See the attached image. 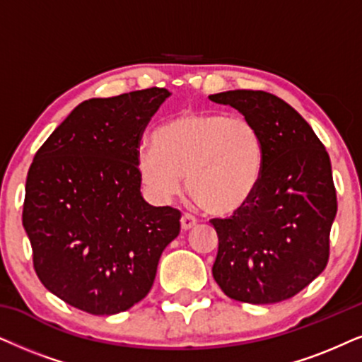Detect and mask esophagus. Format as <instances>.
Segmentation results:
<instances>
[{
    "mask_svg": "<svg viewBox=\"0 0 362 362\" xmlns=\"http://www.w3.org/2000/svg\"><path fill=\"white\" fill-rule=\"evenodd\" d=\"M180 226H182V228H184V230H190L192 227L197 226V218L190 214H184V215H182V218H180Z\"/></svg>",
    "mask_w": 362,
    "mask_h": 362,
    "instance_id": "esophagus-1",
    "label": "esophagus"
}]
</instances>
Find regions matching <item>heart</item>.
<instances>
[{"label":"heart","mask_w":362,"mask_h":362,"mask_svg":"<svg viewBox=\"0 0 362 362\" xmlns=\"http://www.w3.org/2000/svg\"><path fill=\"white\" fill-rule=\"evenodd\" d=\"M264 158V139L249 118L187 110L155 132L153 147L140 150L136 172L153 199H172L187 178L204 212L228 217L252 202Z\"/></svg>","instance_id":"1"}]
</instances>
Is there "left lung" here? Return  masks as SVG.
I'll list each match as a JSON object with an SVG mask.
<instances>
[{
	"label": "left lung",
	"instance_id": "1",
	"mask_svg": "<svg viewBox=\"0 0 362 362\" xmlns=\"http://www.w3.org/2000/svg\"><path fill=\"white\" fill-rule=\"evenodd\" d=\"M259 128L264 170L252 202L230 218H212L218 252L212 274L230 299L274 304L291 299L326 269L337 212L331 160L289 103L260 90L209 97Z\"/></svg>",
	"mask_w": 362,
	"mask_h": 362
}]
</instances>
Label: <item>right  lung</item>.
Returning a JSON list of instances; mask_svg holds the SVG:
<instances>
[{
	"instance_id": "obj_1",
	"label": "right lung",
	"mask_w": 362,
	"mask_h": 362,
	"mask_svg": "<svg viewBox=\"0 0 362 362\" xmlns=\"http://www.w3.org/2000/svg\"><path fill=\"white\" fill-rule=\"evenodd\" d=\"M168 97L153 86L85 100L35 155L23 227L36 276L73 308L112 315L140 303L180 232V210L145 202L136 172L145 127Z\"/></svg>"
}]
</instances>
